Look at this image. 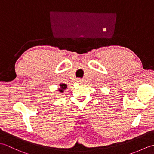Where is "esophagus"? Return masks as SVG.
<instances>
[{
	"label": "esophagus",
	"mask_w": 154,
	"mask_h": 154,
	"mask_svg": "<svg viewBox=\"0 0 154 154\" xmlns=\"http://www.w3.org/2000/svg\"><path fill=\"white\" fill-rule=\"evenodd\" d=\"M77 81H78V82H79V83H81V82H82V79H77Z\"/></svg>",
	"instance_id": "34e87169"
}]
</instances>
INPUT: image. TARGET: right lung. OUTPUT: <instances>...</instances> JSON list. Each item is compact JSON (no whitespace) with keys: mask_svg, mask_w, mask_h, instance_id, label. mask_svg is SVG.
<instances>
[{"mask_svg":"<svg viewBox=\"0 0 154 154\" xmlns=\"http://www.w3.org/2000/svg\"><path fill=\"white\" fill-rule=\"evenodd\" d=\"M60 86H61V89H59V90H60V91L61 93H62V92H63V91L65 90V89L67 88V85H65V84H61Z\"/></svg>","mask_w":154,"mask_h":154,"instance_id":"right-lung-1","label":"right lung"}]
</instances>
